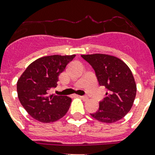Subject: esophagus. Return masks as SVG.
Segmentation results:
<instances>
[{
	"label": "esophagus",
	"mask_w": 155,
	"mask_h": 155,
	"mask_svg": "<svg viewBox=\"0 0 155 155\" xmlns=\"http://www.w3.org/2000/svg\"><path fill=\"white\" fill-rule=\"evenodd\" d=\"M79 97L81 98L82 100H84V101H87V97H86V96H79Z\"/></svg>",
	"instance_id": "esophagus-1"
}]
</instances>
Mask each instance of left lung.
Segmentation results:
<instances>
[{"label": "left lung", "mask_w": 155, "mask_h": 155, "mask_svg": "<svg viewBox=\"0 0 155 155\" xmlns=\"http://www.w3.org/2000/svg\"><path fill=\"white\" fill-rule=\"evenodd\" d=\"M81 57L92 66L99 84L107 90L105 97L100 101L99 109L91 116L105 123L122 119L132 108L137 92L130 68L120 58L108 54H83Z\"/></svg>", "instance_id": "left-lung-1"}]
</instances>
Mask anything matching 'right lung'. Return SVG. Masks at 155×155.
<instances>
[{
  "mask_svg": "<svg viewBox=\"0 0 155 155\" xmlns=\"http://www.w3.org/2000/svg\"><path fill=\"white\" fill-rule=\"evenodd\" d=\"M72 55H50L38 58L28 66L17 83L18 99L26 112L41 122H53L65 115L71 99L49 95L58 75L75 58Z\"/></svg>",
  "mask_w": 155,
  "mask_h": 155,
  "instance_id": "obj_1",
  "label": "right lung"
}]
</instances>
